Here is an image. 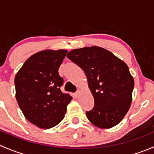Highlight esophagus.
I'll use <instances>...</instances> for the list:
<instances>
[{"label":"esophagus","instance_id":"1","mask_svg":"<svg viewBox=\"0 0 154 154\" xmlns=\"http://www.w3.org/2000/svg\"><path fill=\"white\" fill-rule=\"evenodd\" d=\"M79 94H80V91H79V90H77V92L75 93V95L77 96H77L79 95Z\"/></svg>","mask_w":154,"mask_h":154}]
</instances>
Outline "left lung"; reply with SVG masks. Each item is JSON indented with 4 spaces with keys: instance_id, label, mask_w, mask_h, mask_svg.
I'll list each match as a JSON object with an SVG mask.
<instances>
[{
    "instance_id": "8db88e82",
    "label": "left lung",
    "mask_w": 154,
    "mask_h": 154,
    "mask_svg": "<svg viewBox=\"0 0 154 154\" xmlns=\"http://www.w3.org/2000/svg\"><path fill=\"white\" fill-rule=\"evenodd\" d=\"M67 57L86 75L94 99L93 109L86 112L90 122L103 129L117 125L130 109L134 88L127 64L97 46L72 50Z\"/></svg>"
}]
</instances>
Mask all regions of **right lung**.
<instances>
[{
    "instance_id": "1",
    "label": "right lung",
    "mask_w": 154,
    "mask_h": 154,
    "mask_svg": "<svg viewBox=\"0 0 154 154\" xmlns=\"http://www.w3.org/2000/svg\"><path fill=\"white\" fill-rule=\"evenodd\" d=\"M68 51L46 50L27 59L15 77V97L26 119L39 128L57 125L72 97L60 90L58 70Z\"/></svg>"
}]
</instances>
